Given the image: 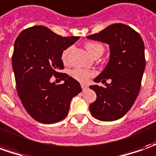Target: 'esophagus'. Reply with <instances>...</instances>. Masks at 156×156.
I'll return each mask as SVG.
<instances>
[{
    "label": "esophagus",
    "instance_id": "1",
    "mask_svg": "<svg viewBox=\"0 0 156 156\" xmlns=\"http://www.w3.org/2000/svg\"><path fill=\"white\" fill-rule=\"evenodd\" d=\"M81 87H82L83 90H86L87 88H88V86H87V85H85V84H83V83H82V84H81Z\"/></svg>",
    "mask_w": 156,
    "mask_h": 156
}]
</instances>
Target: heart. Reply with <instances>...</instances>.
I'll use <instances>...</instances> for the list:
<instances>
[{
  "label": "heart",
  "instance_id": "1",
  "mask_svg": "<svg viewBox=\"0 0 156 156\" xmlns=\"http://www.w3.org/2000/svg\"><path fill=\"white\" fill-rule=\"evenodd\" d=\"M85 48H86L87 51L89 52L92 56L95 54L98 53V52H101L103 53L104 48L103 46L98 43V42H89L85 44ZM70 48H66L61 54V60L62 61L66 63L67 61V57H68V54H69ZM93 75L91 72H90L89 70L83 69V68H75V69L71 71V76L78 82L80 83H87L89 81V79L91 78Z\"/></svg>",
  "mask_w": 156,
  "mask_h": 156
}]
</instances>
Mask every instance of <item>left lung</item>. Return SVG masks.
I'll return each instance as SVG.
<instances>
[{"label": "left lung", "instance_id": "8db88e82", "mask_svg": "<svg viewBox=\"0 0 156 156\" xmlns=\"http://www.w3.org/2000/svg\"><path fill=\"white\" fill-rule=\"evenodd\" d=\"M87 38L109 45L110 58L104 70L94 81L105 86L90 85L96 100L90 111L97 119L114 121L131 109L140 90L145 69L144 44L141 36L130 26L114 24ZM111 79L110 84L105 80Z\"/></svg>", "mask_w": 156, "mask_h": 156}]
</instances>
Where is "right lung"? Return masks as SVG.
<instances>
[{"label":"right lung","mask_w":156,"mask_h":156,"mask_svg":"<svg viewBox=\"0 0 156 156\" xmlns=\"http://www.w3.org/2000/svg\"><path fill=\"white\" fill-rule=\"evenodd\" d=\"M78 37H63L42 25L24 30L14 42L12 57L18 95L27 113L37 121L54 124L66 118L70 102L82 91L80 83L67 74L61 54ZM53 75L61 85L50 82Z\"/></svg>","instance_id":"1"}]
</instances>
